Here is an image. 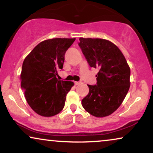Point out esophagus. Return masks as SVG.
I'll return each mask as SVG.
<instances>
[{"label": "esophagus", "instance_id": "esophagus-1", "mask_svg": "<svg viewBox=\"0 0 153 153\" xmlns=\"http://www.w3.org/2000/svg\"><path fill=\"white\" fill-rule=\"evenodd\" d=\"M81 83H82V82H81V81H75V82H74V84L76 85H77L81 84Z\"/></svg>", "mask_w": 153, "mask_h": 153}]
</instances>
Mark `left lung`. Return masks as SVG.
<instances>
[{"instance_id": "left-lung-1", "label": "left lung", "mask_w": 153, "mask_h": 153, "mask_svg": "<svg viewBox=\"0 0 153 153\" xmlns=\"http://www.w3.org/2000/svg\"><path fill=\"white\" fill-rule=\"evenodd\" d=\"M79 46L91 68L99 69L96 85L81 101L84 109L95 117L113 114L122 104L130 86V69L118 47L104 39H79Z\"/></svg>"}]
</instances>
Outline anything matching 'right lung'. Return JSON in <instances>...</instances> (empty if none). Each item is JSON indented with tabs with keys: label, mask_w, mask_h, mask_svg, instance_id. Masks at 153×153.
Instances as JSON below:
<instances>
[{
	"label": "right lung",
	"mask_w": 153,
	"mask_h": 153,
	"mask_svg": "<svg viewBox=\"0 0 153 153\" xmlns=\"http://www.w3.org/2000/svg\"><path fill=\"white\" fill-rule=\"evenodd\" d=\"M75 38H53L38 44L26 56L21 73V87L29 106L37 114L51 117L63 108L72 81H59L65 54Z\"/></svg>",
	"instance_id": "right-lung-1"
}]
</instances>
